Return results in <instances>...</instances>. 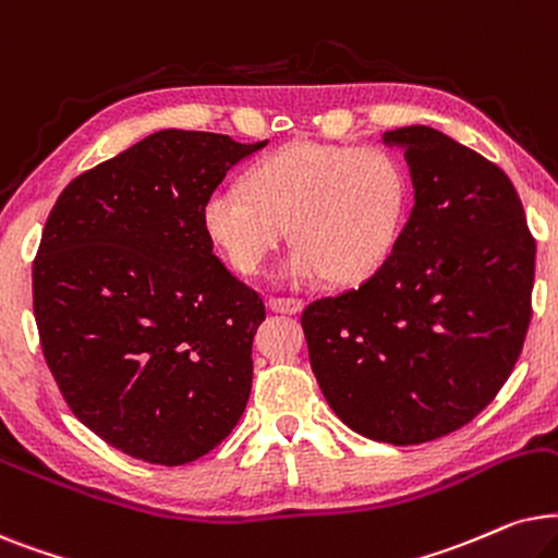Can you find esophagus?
I'll return each instance as SVG.
<instances>
[{"label":"esophagus","instance_id":"esophagus-1","mask_svg":"<svg viewBox=\"0 0 558 558\" xmlns=\"http://www.w3.org/2000/svg\"><path fill=\"white\" fill-rule=\"evenodd\" d=\"M267 308L275 311V314H299L303 308L301 299H267Z\"/></svg>","mask_w":558,"mask_h":558}]
</instances>
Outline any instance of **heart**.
Masks as SVG:
<instances>
[{
  "instance_id": "obj_1",
  "label": "heart",
  "mask_w": 558,
  "mask_h": 558,
  "mask_svg": "<svg viewBox=\"0 0 558 558\" xmlns=\"http://www.w3.org/2000/svg\"><path fill=\"white\" fill-rule=\"evenodd\" d=\"M405 198V170L383 147L293 143L255 162L244 189L214 191L202 221L236 272H263L288 227V283H360L388 259Z\"/></svg>"
}]
</instances>
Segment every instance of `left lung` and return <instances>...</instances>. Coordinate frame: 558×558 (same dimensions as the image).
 Returning <instances> with one entry per match:
<instances>
[{"label":"left lung","instance_id":"left-lung-1","mask_svg":"<svg viewBox=\"0 0 558 558\" xmlns=\"http://www.w3.org/2000/svg\"><path fill=\"white\" fill-rule=\"evenodd\" d=\"M405 150L413 209L360 288L301 316L331 411L373 441L411 447L493 403L531 324L536 240L515 185L444 132L383 135Z\"/></svg>","mask_w":558,"mask_h":558}]
</instances>
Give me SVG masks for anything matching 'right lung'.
Listing matches in <instances>:
<instances>
[{
  "label": "right lung",
  "mask_w": 558,
  "mask_h": 558,
  "mask_svg": "<svg viewBox=\"0 0 558 558\" xmlns=\"http://www.w3.org/2000/svg\"><path fill=\"white\" fill-rule=\"evenodd\" d=\"M265 145L160 130L50 211L33 265L43 354L76 418L124 454L189 464L244 413L265 303L214 255L202 211Z\"/></svg>",
  "instance_id": "add662e5"
}]
</instances>
